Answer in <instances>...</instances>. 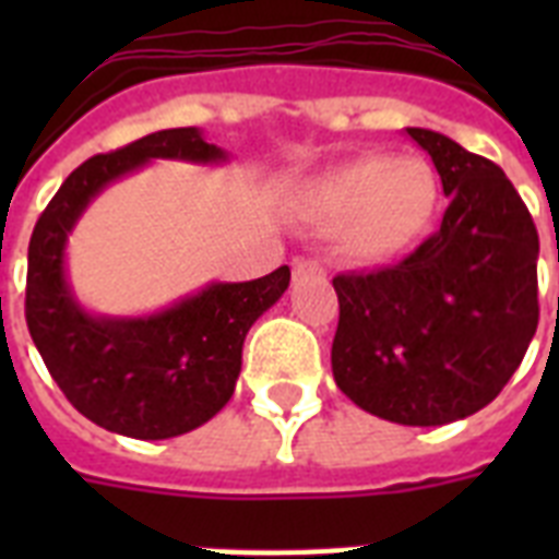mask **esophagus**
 I'll return each mask as SVG.
<instances>
[{
	"label": "esophagus",
	"mask_w": 559,
	"mask_h": 559,
	"mask_svg": "<svg viewBox=\"0 0 559 559\" xmlns=\"http://www.w3.org/2000/svg\"><path fill=\"white\" fill-rule=\"evenodd\" d=\"M293 275H296V278H305V275H324V266L319 261H296Z\"/></svg>",
	"instance_id": "obj_1"
}]
</instances>
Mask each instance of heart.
I'll return each instance as SVG.
<instances>
[{
	"instance_id": "heart-1",
	"label": "heart",
	"mask_w": 559,
	"mask_h": 559,
	"mask_svg": "<svg viewBox=\"0 0 559 559\" xmlns=\"http://www.w3.org/2000/svg\"><path fill=\"white\" fill-rule=\"evenodd\" d=\"M435 170L417 156L368 153L328 170L307 193V209L328 226H345L342 249L359 263L406 252L432 223Z\"/></svg>"
}]
</instances>
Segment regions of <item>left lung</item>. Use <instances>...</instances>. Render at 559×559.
<instances>
[{"mask_svg": "<svg viewBox=\"0 0 559 559\" xmlns=\"http://www.w3.org/2000/svg\"><path fill=\"white\" fill-rule=\"evenodd\" d=\"M441 174V228L394 266L333 278V380L359 408L403 426L476 415L520 368L539 322V237L485 156L406 127Z\"/></svg>", "mask_w": 559, "mask_h": 559, "instance_id": "8db88e82", "label": "left lung"}]
</instances>
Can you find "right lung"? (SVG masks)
<instances>
[{"mask_svg": "<svg viewBox=\"0 0 559 559\" xmlns=\"http://www.w3.org/2000/svg\"><path fill=\"white\" fill-rule=\"evenodd\" d=\"M151 159L211 165L226 153L197 127L159 130L69 174L28 243L25 322L66 400L109 432L162 441L217 415L235 394L243 340L289 287V266L243 284H209L144 319L86 313L66 281V237L92 197Z\"/></svg>", "mask_w": 559, "mask_h": 559, "instance_id": "right-lung-1", "label": "right lung"}]
</instances>
